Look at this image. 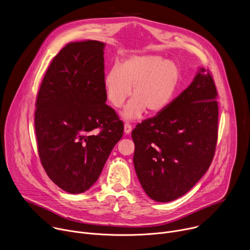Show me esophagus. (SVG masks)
Masks as SVG:
<instances>
[{
  "mask_svg": "<svg viewBox=\"0 0 250 250\" xmlns=\"http://www.w3.org/2000/svg\"><path fill=\"white\" fill-rule=\"evenodd\" d=\"M131 128H132V125H131L129 123H126V124L125 125V127H124L125 133V134H128V133H130V131H131Z\"/></svg>",
  "mask_w": 250,
  "mask_h": 250,
  "instance_id": "1",
  "label": "esophagus"
}]
</instances>
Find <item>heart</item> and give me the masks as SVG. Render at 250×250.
I'll return each instance as SVG.
<instances>
[{
  "instance_id": "obj_1",
  "label": "heart",
  "mask_w": 250,
  "mask_h": 250,
  "mask_svg": "<svg viewBox=\"0 0 250 250\" xmlns=\"http://www.w3.org/2000/svg\"><path fill=\"white\" fill-rule=\"evenodd\" d=\"M180 79L176 63L160 56H132L121 66L106 72L104 85L105 95L114 108H121L131 95L133 99L123 111L125 120L139 118L145 111L157 115L173 99Z\"/></svg>"
}]
</instances>
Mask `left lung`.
<instances>
[{
    "instance_id": "obj_1",
    "label": "left lung",
    "mask_w": 250,
    "mask_h": 250,
    "mask_svg": "<svg viewBox=\"0 0 250 250\" xmlns=\"http://www.w3.org/2000/svg\"><path fill=\"white\" fill-rule=\"evenodd\" d=\"M218 91L201 68L167 108L131 132L133 164L145 192L156 202L185 195L208 169L218 140Z\"/></svg>"
}]
</instances>
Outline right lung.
Here are the masks:
<instances>
[{"instance_id": "add662e5", "label": "right lung", "mask_w": 250, "mask_h": 250, "mask_svg": "<svg viewBox=\"0 0 250 250\" xmlns=\"http://www.w3.org/2000/svg\"><path fill=\"white\" fill-rule=\"evenodd\" d=\"M104 47L97 41L66 44L52 59L35 103L42 164L70 194L93 186L124 134V123L105 104Z\"/></svg>"}]
</instances>
